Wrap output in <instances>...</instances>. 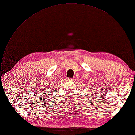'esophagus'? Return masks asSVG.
<instances>
[{
  "instance_id": "esophagus-1",
  "label": "esophagus",
  "mask_w": 135,
  "mask_h": 135,
  "mask_svg": "<svg viewBox=\"0 0 135 135\" xmlns=\"http://www.w3.org/2000/svg\"><path fill=\"white\" fill-rule=\"evenodd\" d=\"M68 80H74V78H68Z\"/></svg>"
}]
</instances>
